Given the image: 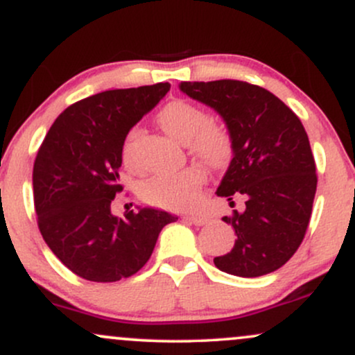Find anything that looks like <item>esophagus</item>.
I'll return each mask as SVG.
<instances>
[{"instance_id":"obj_1","label":"esophagus","mask_w":355,"mask_h":355,"mask_svg":"<svg viewBox=\"0 0 355 355\" xmlns=\"http://www.w3.org/2000/svg\"><path fill=\"white\" fill-rule=\"evenodd\" d=\"M187 220H189V222H191L193 225H197V227L205 225V223L209 222V218L203 217V215H187Z\"/></svg>"}]
</instances>
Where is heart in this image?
Here are the masks:
<instances>
[{"label":"heart","mask_w":355,"mask_h":355,"mask_svg":"<svg viewBox=\"0 0 355 355\" xmlns=\"http://www.w3.org/2000/svg\"><path fill=\"white\" fill-rule=\"evenodd\" d=\"M157 121L168 135L187 144L190 153L207 165L223 166L234 153V138L225 125L209 120L200 107L187 100H173L157 113ZM137 132L132 130L125 138L121 158L126 166H133V141ZM205 182V173L197 166H189L177 173H162L146 180L140 189L141 200L162 209L180 210L191 207L198 190Z\"/></svg>","instance_id":"heart-1"}]
</instances>
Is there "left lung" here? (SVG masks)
<instances>
[{
    "instance_id": "1",
    "label": "left lung",
    "mask_w": 355,
    "mask_h": 355,
    "mask_svg": "<svg viewBox=\"0 0 355 355\" xmlns=\"http://www.w3.org/2000/svg\"><path fill=\"white\" fill-rule=\"evenodd\" d=\"M180 89L214 108L234 138L217 195L230 205L234 195L245 197V210L223 217L237 240L214 263L239 277L270 274L295 254L312 215L315 160L302 121L274 93L247 81H182Z\"/></svg>"
}]
</instances>
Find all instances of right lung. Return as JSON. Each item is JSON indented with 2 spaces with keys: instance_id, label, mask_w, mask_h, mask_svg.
Segmentation results:
<instances>
[{
  "instance_id": "add662e5",
  "label": "right lung",
  "mask_w": 355,
  "mask_h": 355,
  "mask_svg": "<svg viewBox=\"0 0 355 355\" xmlns=\"http://www.w3.org/2000/svg\"><path fill=\"white\" fill-rule=\"evenodd\" d=\"M170 83L108 89L73 103L44 137L33 166V197L44 242L73 274L116 282L148 262L158 234L178 217L155 209L112 214L121 148L130 128Z\"/></svg>"
}]
</instances>
